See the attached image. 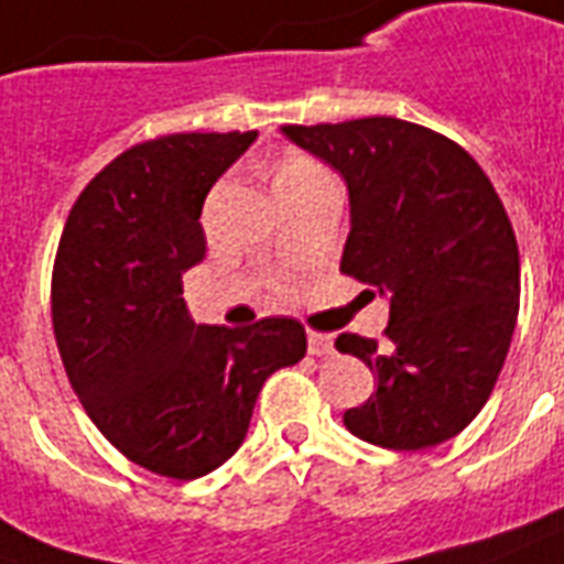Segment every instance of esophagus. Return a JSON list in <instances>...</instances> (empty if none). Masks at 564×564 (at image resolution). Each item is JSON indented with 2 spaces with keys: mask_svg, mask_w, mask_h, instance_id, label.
I'll return each mask as SVG.
<instances>
[{
  "mask_svg": "<svg viewBox=\"0 0 564 564\" xmlns=\"http://www.w3.org/2000/svg\"><path fill=\"white\" fill-rule=\"evenodd\" d=\"M308 351H311V355H316V357L332 355V351H334V339L328 337V334L311 332L308 334Z\"/></svg>",
  "mask_w": 564,
  "mask_h": 564,
  "instance_id": "obj_1",
  "label": "esophagus"
}]
</instances>
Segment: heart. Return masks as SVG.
Returning a JSON list of instances; mask_svg holds the SVG:
<instances>
[{"mask_svg":"<svg viewBox=\"0 0 564 564\" xmlns=\"http://www.w3.org/2000/svg\"><path fill=\"white\" fill-rule=\"evenodd\" d=\"M323 178H332V175L316 164L314 158L302 155V152H288V155L279 161L273 187H276V193H285V189L305 187V184H314V181Z\"/></svg>","mask_w":564,"mask_h":564,"instance_id":"b5f03b06","label":"heart"}]
</instances>
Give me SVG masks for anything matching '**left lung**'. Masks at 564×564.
I'll list each match as a JSON object with an SVG mask.
<instances>
[{"mask_svg":"<svg viewBox=\"0 0 564 564\" xmlns=\"http://www.w3.org/2000/svg\"><path fill=\"white\" fill-rule=\"evenodd\" d=\"M346 178L351 232L339 271L389 296L386 339L339 334L377 389L343 415L383 449L458 435L490 398L519 316V245L467 149L398 118L282 126Z\"/></svg>","mask_w":564,"mask_h":564,"instance_id":"1","label":"left lung"}]
</instances>
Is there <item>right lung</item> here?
Instances as JSON below:
<instances>
[{"mask_svg": "<svg viewBox=\"0 0 564 564\" xmlns=\"http://www.w3.org/2000/svg\"><path fill=\"white\" fill-rule=\"evenodd\" d=\"M256 132H181L126 149L88 181L59 236L51 316L83 409L155 476L202 478L248 435L262 383L305 357V328L195 325L181 276L207 253L209 187Z\"/></svg>", "mask_w": 564, "mask_h": 564, "instance_id": "right-lung-1", "label": "right lung"}]
</instances>
